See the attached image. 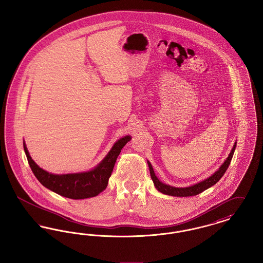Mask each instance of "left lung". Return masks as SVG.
Listing matches in <instances>:
<instances>
[{
  "mask_svg": "<svg viewBox=\"0 0 263 263\" xmlns=\"http://www.w3.org/2000/svg\"><path fill=\"white\" fill-rule=\"evenodd\" d=\"M236 146H237V142L235 143L233 149L231 151L229 157L227 158L224 163L219 167V170L213 174L210 177L202 180L200 182L194 184V185H191V186H188V187H175V186H171V185H167V184H164L162 181L159 180V178L155 175V172L153 170V166L151 164L150 162L148 161V164H149V168H150V175L152 177V180L155 184L156 188L162 192L163 194H166V195H171V196H177V197H187V196H194V195H197L201 192H203L204 190L208 189L209 187L213 186L214 184H216L220 179L221 177L224 175V174L227 171V168L229 167L230 163L232 161V158L234 156V153H235V149H236Z\"/></svg>",
  "mask_w": 263,
  "mask_h": 263,
  "instance_id": "obj_1",
  "label": "left lung"
}]
</instances>
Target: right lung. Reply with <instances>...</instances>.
I'll return each mask as SVG.
<instances>
[{
	"label": "right lung",
	"mask_w": 263,
	"mask_h": 263,
	"mask_svg": "<svg viewBox=\"0 0 263 263\" xmlns=\"http://www.w3.org/2000/svg\"><path fill=\"white\" fill-rule=\"evenodd\" d=\"M131 140L130 136L119 139L111 150L93 170L79 174L53 175L39 167L29 156L24 142V149L29 166L38 181L53 192L71 199L95 197L102 192L108 183L114 164L122 148Z\"/></svg>",
	"instance_id": "obj_1"
}]
</instances>
